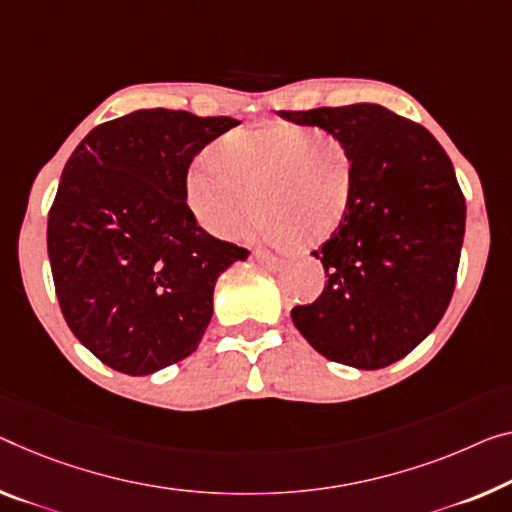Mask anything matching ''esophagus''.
Listing matches in <instances>:
<instances>
[{"label":"esophagus","instance_id":"esophagus-1","mask_svg":"<svg viewBox=\"0 0 512 512\" xmlns=\"http://www.w3.org/2000/svg\"><path fill=\"white\" fill-rule=\"evenodd\" d=\"M251 256H254L256 263H261V265H265V267H279V263H281L277 256L267 254V251H261V249H256Z\"/></svg>","mask_w":512,"mask_h":512}]
</instances>
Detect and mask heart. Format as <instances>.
I'll return each mask as SVG.
<instances>
[{"mask_svg": "<svg viewBox=\"0 0 512 512\" xmlns=\"http://www.w3.org/2000/svg\"><path fill=\"white\" fill-rule=\"evenodd\" d=\"M352 146L329 130L267 123L219 139L185 178L187 203L203 229L238 240L256 217L279 247L309 249L332 238L355 199Z\"/></svg>", "mask_w": 512, "mask_h": 512, "instance_id": "obj_1", "label": "heart"}]
</instances>
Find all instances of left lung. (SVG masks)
Wrapping results in <instances>:
<instances>
[{"instance_id":"obj_1","label":"left lung","mask_w":512,"mask_h":512,"mask_svg":"<svg viewBox=\"0 0 512 512\" xmlns=\"http://www.w3.org/2000/svg\"><path fill=\"white\" fill-rule=\"evenodd\" d=\"M281 116L336 132L357 160L348 217L313 251L325 290L290 318L322 357L377 371L410 355L451 302L467 217L453 164L423 125L382 105Z\"/></svg>"}]
</instances>
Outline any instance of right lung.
<instances>
[{
    "mask_svg": "<svg viewBox=\"0 0 512 512\" xmlns=\"http://www.w3.org/2000/svg\"><path fill=\"white\" fill-rule=\"evenodd\" d=\"M229 116L137 109L86 135L47 215V256L70 332L102 364L151 375L190 357L212 318L217 277L249 251L212 238L185 178Z\"/></svg>",
    "mask_w": 512,
    "mask_h": 512,
    "instance_id": "right-lung-1",
    "label": "right lung"
}]
</instances>
